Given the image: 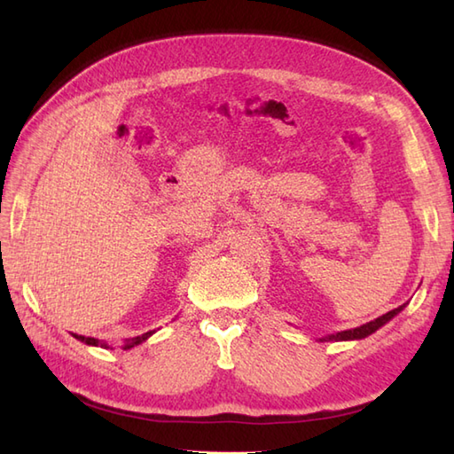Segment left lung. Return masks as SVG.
<instances>
[{"mask_svg":"<svg viewBox=\"0 0 454 454\" xmlns=\"http://www.w3.org/2000/svg\"><path fill=\"white\" fill-rule=\"evenodd\" d=\"M406 304H402L398 308H394V310L382 314L380 317H376L372 322H366L359 327H353V330H345V332H337V333H330V335H324L320 337V341H353V340H364V337H369L371 333H374L376 330H380L384 324H388L394 316H398Z\"/></svg>","mask_w":454,"mask_h":454,"instance_id":"1","label":"left lung"}]
</instances>
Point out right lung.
I'll use <instances>...</instances> for the list:
<instances>
[{
    "instance_id": "obj_1",
    "label": "right lung",
    "mask_w": 454,
    "mask_h": 454,
    "mask_svg": "<svg viewBox=\"0 0 454 454\" xmlns=\"http://www.w3.org/2000/svg\"><path fill=\"white\" fill-rule=\"evenodd\" d=\"M152 333H156V330H152V332H146V333H142V335L132 337V340H127V341H124V345H122V349H132V347H137V345H140L142 341H146ZM74 337H75V340H80L82 343H85V345L105 347V349H109L107 343H101L99 340H95V337H83V335H75V333H74Z\"/></svg>"
}]
</instances>
